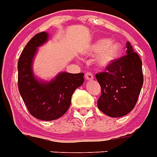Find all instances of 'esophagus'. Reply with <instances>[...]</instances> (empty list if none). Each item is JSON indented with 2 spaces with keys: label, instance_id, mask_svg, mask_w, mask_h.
I'll return each mask as SVG.
<instances>
[{
  "label": "esophagus",
  "instance_id": "obj_1",
  "mask_svg": "<svg viewBox=\"0 0 157 157\" xmlns=\"http://www.w3.org/2000/svg\"><path fill=\"white\" fill-rule=\"evenodd\" d=\"M85 79L87 81H92L94 79V75L92 74H90V73H86L85 74Z\"/></svg>",
  "mask_w": 157,
  "mask_h": 157
}]
</instances>
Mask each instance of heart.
Returning a JSON list of instances; mask_svg holds the SVG:
<instances>
[{
  "mask_svg": "<svg viewBox=\"0 0 157 157\" xmlns=\"http://www.w3.org/2000/svg\"><path fill=\"white\" fill-rule=\"evenodd\" d=\"M86 54L89 57H96V63L101 68L111 66L121 58L123 52V45L116 40L100 37L87 46Z\"/></svg>",
  "mask_w": 157,
  "mask_h": 157,
  "instance_id": "heart-1",
  "label": "heart"
}]
</instances>
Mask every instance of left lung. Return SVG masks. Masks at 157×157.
I'll return each mask as SVG.
<instances>
[{
	"instance_id": "1",
	"label": "left lung",
	"mask_w": 157,
	"mask_h": 157,
	"mask_svg": "<svg viewBox=\"0 0 157 157\" xmlns=\"http://www.w3.org/2000/svg\"><path fill=\"white\" fill-rule=\"evenodd\" d=\"M126 48L127 55L107 67L108 72L96 74L102 94L98 108L109 117L129 114L136 105L143 85L142 62L129 42Z\"/></svg>"
}]
</instances>
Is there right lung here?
Wrapping results in <instances>:
<instances>
[{
	"label": "right lung",
	"instance_id": "right-lung-1",
	"mask_svg": "<svg viewBox=\"0 0 157 157\" xmlns=\"http://www.w3.org/2000/svg\"><path fill=\"white\" fill-rule=\"evenodd\" d=\"M49 39L47 32L37 33L27 42L17 63L18 89L33 116L42 121L57 120L64 115L71 105L75 90L83 83L82 74L58 73L50 80L35 75L33 62L38 48Z\"/></svg>",
	"mask_w": 157,
	"mask_h": 157
}]
</instances>
